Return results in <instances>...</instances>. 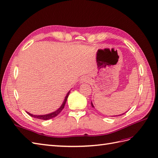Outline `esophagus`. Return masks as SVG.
<instances>
[{
    "label": "esophagus",
    "mask_w": 158,
    "mask_h": 158,
    "mask_svg": "<svg viewBox=\"0 0 158 158\" xmlns=\"http://www.w3.org/2000/svg\"><path fill=\"white\" fill-rule=\"evenodd\" d=\"M86 81H87V79H86L85 77H83L80 80V83H85V82H86Z\"/></svg>",
    "instance_id": "obj_1"
}]
</instances>
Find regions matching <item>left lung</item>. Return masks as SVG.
<instances>
[{
    "label": "left lung",
    "instance_id": "left-lung-1",
    "mask_svg": "<svg viewBox=\"0 0 158 158\" xmlns=\"http://www.w3.org/2000/svg\"><path fill=\"white\" fill-rule=\"evenodd\" d=\"M91 106H92L93 107H94V104H93V103H92V102H91ZM127 111H126V112H127ZM126 112H125V113H126ZM124 114H125V113H124ZM124 114H121V115H115V116H121V115H123Z\"/></svg>",
    "mask_w": 158,
    "mask_h": 158
}]
</instances>
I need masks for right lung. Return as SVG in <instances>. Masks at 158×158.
<instances>
[{"mask_svg": "<svg viewBox=\"0 0 158 158\" xmlns=\"http://www.w3.org/2000/svg\"><path fill=\"white\" fill-rule=\"evenodd\" d=\"M69 94H70V91H69V92L67 93V95H66V96H65V98H64V99L63 102L61 106H60V107L58 108L57 110H56V111H53V112H52V113H50V114H45V115H33V114H30V113H29V112H27V114H29L30 116L33 117V118H37V119H39L48 120V119H50L53 118H55V117H56V115H58L60 114V112L63 110V109L64 108V105H65V103H66L67 99V98H68V96H69Z\"/></svg>", "mask_w": 158, "mask_h": 158, "instance_id": "obj_1", "label": "right lung"}]
</instances>
